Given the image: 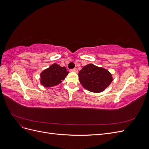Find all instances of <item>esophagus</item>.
Instances as JSON below:
<instances>
[{
    "instance_id": "34e87169",
    "label": "esophagus",
    "mask_w": 149,
    "mask_h": 149,
    "mask_svg": "<svg viewBox=\"0 0 149 149\" xmlns=\"http://www.w3.org/2000/svg\"><path fill=\"white\" fill-rule=\"evenodd\" d=\"M71 71H74V72H76V73H78V69L77 68H73L71 70Z\"/></svg>"
}]
</instances>
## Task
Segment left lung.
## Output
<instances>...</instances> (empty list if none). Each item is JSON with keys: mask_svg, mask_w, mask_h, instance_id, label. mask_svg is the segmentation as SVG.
I'll use <instances>...</instances> for the list:
<instances>
[{"mask_svg": "<svg viewBox=\"0 0 149 149\" xmlns=\"http://www.w3.org/2000/svg\"><path fill=\"white\" fill-rule=\"evenodd\" d=\"M78 76L83 86L93 93L103 91L113 80L109 71L93 64L84 66Z\"/></svg>", "mask_w": 149, "mask_h": 149, "instance_id": "obj_1", "label": "left lung"}]
</instances>
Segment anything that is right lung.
<instances>
[{
  "label": "right lung",
  "mask_w": 149,
  "mask_h": 149,
  "mask_svg": "<svg viewBox=\"0 0 149 149\" xmlns=\"http://www.w3.org/2000/svg\"><path fill=\"white\" fill-rule=\"evenodd\" d=\"M69 72L65 66L61 67L55 63L45 70L40 74V82L45 87H52L61 83Z\"/></svg>",
  "instance_id": "1"
}]
</instances>
